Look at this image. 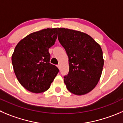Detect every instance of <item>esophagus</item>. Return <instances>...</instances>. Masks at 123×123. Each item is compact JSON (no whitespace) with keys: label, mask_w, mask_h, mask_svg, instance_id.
I'll list each match as a JSON object with an SVG mask.
<instances>
[{"label":"esophagus","mask_w":123,"mask_h":123,"mask_svg":"<svg viewBox=\"0 0 123 123\" xmlns=\"http://www.w3.org/2000/svg\"><path fill=\"white\" fill-rule=\"evenodd\" d=\"M57 68H58L59 69H60V65H57Z\"/></svg>","instance_id":"obj_1"}]
</instances>
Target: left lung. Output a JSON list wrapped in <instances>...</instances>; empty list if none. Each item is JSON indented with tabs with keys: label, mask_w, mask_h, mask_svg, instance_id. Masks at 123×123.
Here are the masks:
<instances>
[{
	"label": "left lung",
	"mask_w": 123,
	"mask_h": 123,
	"mask_svg": "<svg viewBox=\"0 0 123 123\" xmlns=\"http://www.w3.org/2000/svg\"><path fill=\"white\" fill-rule=\"evenodd\" d=\"M58 39L69 58L68 74L64 76L68 90L77 95L89 93L98 83L104 65L101 46L88 34L58 28Z\"/></svg>",
	"instance_id": "left-lung-1"
}]
</instances>
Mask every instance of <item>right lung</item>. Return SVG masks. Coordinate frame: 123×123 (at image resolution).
I'll list each match as a JSON object with an SVG mask.
<instances>
[{"label": "right lung", "mask_w": 123, "mask_h": 123, "mask_svg": "<svg viewBox=\"0 0 123 123\" xmlns=\"http://www.w3.org/2000/svg\"><path fill=\"white\" fill-rule=\"evenodd\" d=\"M58 28H47L32 32L21 40L12 55V64L17 80L33 93L49 88L59 70L50 62L49 48L54 45Z\"/></svg>", "instance_id": "1"}]
</instances>
